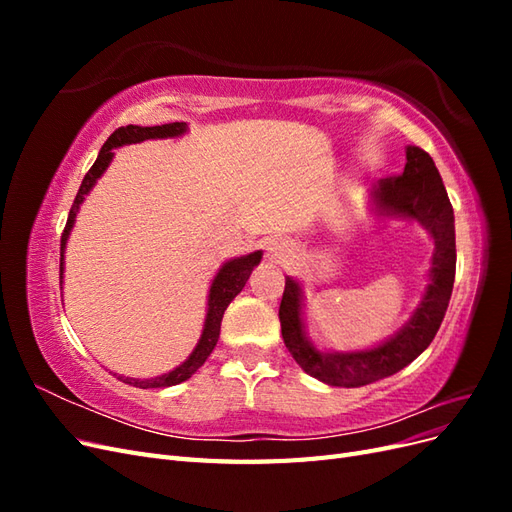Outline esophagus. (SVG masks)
<instances>
[{"mask_svg":"<svg viewBox=\"0 0 512 512\" xmlns=\"http://www.w3.org/2000/svg\"><path fill=\"white\" fill-rule=\"evenodd\" d=\"M269 256L275 260V262H286L288 258L294 256V245L286 239H275L269 243Z\"/></svg>","mask_w":512,"mask_h":512,"instance_id":"1","label":"esophagus"}]
</instances>
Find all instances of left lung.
<instances>
[{
  "instance_id": "1",
  "label": "left lung",
  "mask_w": 512,
  "mask_h": 512,
  "mask_svg": "<svg viewBox=\"0 0 512 512\" xmlns=\"http://www.w3.org/2000/svg\"><path fill=\"white\" fill-rule=\"evenodd\" d=\"M371 207L386 218L421 224L433 239L429 284L410 320L382 344L365 350H320L305 333L303 288L286 277L280 305L282 337L292 359L305 374L331 384L356 389L397 374L410 365L436 337L451 301L455 282V215L442 177L421 147H406V168L399 177L380 179L371 190Z\"/></svg>"
}]
</instances>
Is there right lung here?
Here are the masks:
<instances>
[{
  "mask_svg": "<svg viewBox=\"0 0 512 512\" xmlns=\"http://www.w3.org/2000/svg\"><path fill=\"white\" fill-rule=\"evenodd\" d=\"M185 132H188V123L175 121V123H164V126H151V128L126 126V128L115 130L111 136H108V141L102 145L94 166L89 168V173L85 175L79 192H76L74 205L70 209L68 222L64 228V235H61V260H59V282L61 284H64V254H66V245H68L72 226L76 222V213H79L85 196L94 190V185L104 175L108 164L113 162V156H115L113 149L123 147V145H132V143H143V141H149V138H177ZM260 258H262L260 250L247 254V256L232 258V260L224 262L220 271L215 273L211 288H209V297H207V316H205V324H203V333H200V339H198L196 348L192 350V354L181 365H177L175 369H170V371H166V374L156 376V378H145V380L126 378V376H117V378L126 384L138 386V389H162V386H175L179 382H185L188 378H192L196 374V369L203 367V363L209 359V354L213 352L215 344H218L220 324H222L226 307L243 290L245 282L250 280V275H252L254 267H258Z\"/></svg>",
  "mask_w": 512,
  "mask_h": 512,
  "instance_id": "obj_1",
  "label": "right lung"
}]
</instances>
